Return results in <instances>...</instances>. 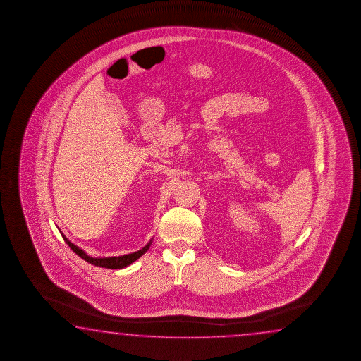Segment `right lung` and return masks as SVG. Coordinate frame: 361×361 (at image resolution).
<instances>
[{"mask_svg":"<svg viewBox=\"0 0 361 361\" xmlns=\"http://www.w3.org/2000/svg\"><path fill=\"white\" fill-rule=\"evenodd\" d=\"M61 236L64 238V241L67 243L68 246H69L78 257H82L83 260H86V262L92 264V265H96V267H99V268H106V269H123V268H126L130 264L134 263L139 257H142V255L149 250L150 245L153 243V238H152L140 250L135 251V252H131V254H126V255H121V257H90L86 251L82 250L77 245H74L72 241H69V240L66 238L64 233H61Z\"/></svg>","mask_w":361,"mask_h":361,"instance_id":"1","label":"right lung"}]
</instances>
